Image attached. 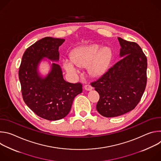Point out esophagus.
<instances>
[{"instance_id":"esophagus-1","label":"esophagus","mask_w":161,"mask_h":161,"mask_svg":"<svg viewBox=\"0 0 161 161\" xmlns=\"http://www.w3.org/2000/svg\"><path fill=\"white\" fill-rule=\"evenodd\" d=\"M84 88L86 90H88V91H89V90H92V86L91 85H85V86H84Z\"/></svg>"}]
</instances>
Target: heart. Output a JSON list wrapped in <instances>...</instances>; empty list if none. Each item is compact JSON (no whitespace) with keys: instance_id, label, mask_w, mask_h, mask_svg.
<instances>
[{"instance_id":"heart-1","label":"heart","mask_w":161,"mask_h":161,"mask_svg":"<svg viewBox=\"0 0 161 161\" xmlns=\"http://www.w3.org/2000/svg\"><path fill=\"white\" fill-rule=\"evenodd\" d=\"M71 62L78 67L88 66V71L92 76L101 75L106 69L109 60V54L104 50H101L97 44L77 48L71 54ZM65 70L72 74H76L78 71L74 65L68 60L64 61Z\"/></svg>"}]
</instances>
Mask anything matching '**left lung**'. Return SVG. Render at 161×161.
<instances>
[{
    "label": "left lung",
    "instance_id": "1",
    "mask_svg": "<svg viewBox=\"0 0 161 161\" xmlns=\"http://www.w3.org/2000/svg\"><path fill=\"white\" fill-rule=\"evenodd\" d=\"M120 57L91 85L99 94L97 111L105 117H114L133 109L140 101L147 85V59L140 46L118 37Z\"/></svg>",
    "mask_w": 161,
    "mask_h": 161
}]
</instances>
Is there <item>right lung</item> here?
I'll return each instance as SVG.
<instances>
[{"label": "right lung", "mask_w": 161, "mask_h": 161, "mask_svg": "<svg viewBox=\"0 0 161 161\" xmlns=\"http://www.w3.org/2000/svg\"><path fill=\"white\" fill-rule=\"evenodd\" d=\"M64 41L51 37L37 41L25 50L18 71L24 102L37 116L48 120L67 116L75 97L82 92L81 83L65 81L60 66L55 62L45 77L39 73V65L44 58L59 60L58 48Z\"/></svg>", "instance_id": "1"}]
</instances>
